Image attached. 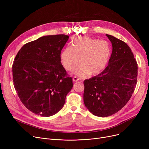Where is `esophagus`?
<instances>
[{
  "instance_id": "esophagus-1",
  "label": "esophagus",
  "mask_w": 149,
  "mask_h": 149,
  "mask_svg": "<svg viewBox=\"0 0 149 149\" xmlns=\"http://www.w3.org/2000/svg\"><path fill=\"white\" fill-rule=\"evenodd\" d=\"M72 80H73V81L75 82V81H79V78H77V77H74L73 79H72Z\"/></svg>"
}]
</instances>
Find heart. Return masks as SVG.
I'll return each instance as SVG.
<instances>
[{
	"instance_id": "heart-1",
	"label": "heart",
	"mask_w": 149,
	"mask_h": 149,
	"mask_svg": "<svg viewBox=\"0 0 149 149\" xmlns=\"http://www.w3.org/2000/svg\"><path fill=\"white\" fill-rule=\"evenodd\" d=\"M111 46L106 40L83 36L75 38L71 47H67L60 54L61 65L72 71L79 62L81 64L74 74L80 77L95 75L106 68L111 56Z\"/></svg>"
}]
</instances>
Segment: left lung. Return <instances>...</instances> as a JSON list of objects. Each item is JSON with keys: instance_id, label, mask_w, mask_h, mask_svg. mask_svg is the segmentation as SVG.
<instances>
[{"instance_id": "8db88e82", "label": "left lung", "mask_w": 149, "mask_h": 149, "mask_svg": "<svg viewBox=\"0 0 149 149\" xmlns=\"http://www.w3.org/2000/svg\"><path fill=\"white\" fill-rule=\"evenodd\" d=\"M112 52L108 66L98 75L84 81L83 101L93 115L106 117L127 104L137 81L138 65L130 47L123 41L106 34Z\"/></svg>"}]
</instances>
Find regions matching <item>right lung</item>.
<instances>
[{"label": "right lung", "mask_w": 149, "mask_h": 149, "mask_svg": "<svg viewBox=\"0 0 149 149\" xmlns=\"http://www.w3.org/2000/svg\"><path fill=\"white\" fill-rule=\"evenodd\" d=\"M69 37L46 36L23 45L13 65L14 88L28 110L51 116L63 107L73 87L60 60L61 49Z\"/></svg>", "instance_id": "add662e5"}]
</instances>
